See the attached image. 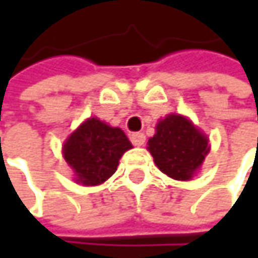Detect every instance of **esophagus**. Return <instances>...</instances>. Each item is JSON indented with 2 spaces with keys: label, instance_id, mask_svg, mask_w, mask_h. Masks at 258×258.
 <instances>
[{
  "label": "esophagus",
  "instance_id": "esophagus-1",
  "mask_svg": "<svg viewBox=\"0 0 258 258\" xmlns=\"http://www.w3.org/2000/svg\"><path fill=\"white\" fill-rule=\"evenodd\" d=\"M130 139H131L134 146H142V145H145V140H146L143 133H133Z\"/></svg>",
  "mask_w": 258,
  "mask_h": 258
}]
</instances>
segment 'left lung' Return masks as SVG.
I'll return each instance as SVG.
<instances>
[{
	"label": "left lung",
	"instance_id": "left-lung-1",
	"mask_svg": "<svg viewBox=\"0 0 258 258\" xmlns=\"http://www.w3.org/2000/svg\"><path fill=\"white\" fill-rule=\"evenodd\" d=\"M157 167L176 180H189L209 152L208 137L182 115H167L148 140Z\"/></svg>",
	"mask_w": 258,
	"mask_h": 258
}]
</instances>
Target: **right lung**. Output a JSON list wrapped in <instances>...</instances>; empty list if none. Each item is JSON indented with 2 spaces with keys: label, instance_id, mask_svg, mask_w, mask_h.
Masks as SVG:
<instances>
[{
  "label": "right lung",
  "instance_id": "1",
  "mask_svg": "<svg viewBox=\"0 0 258 258\" xmlns=\"http://www.w3.org/2000/svg\"><path fill=\"white\" fill-rule=\"evenodd\" d=\"M131 148L122 130L110 127L98 118H89L69 136L62 154L75 172L76 182L92 186L109 179L116 172L124 152Z\"/></svg>",
  "mask_w": 258,
  "mask_h": 258
}]
</instances>
